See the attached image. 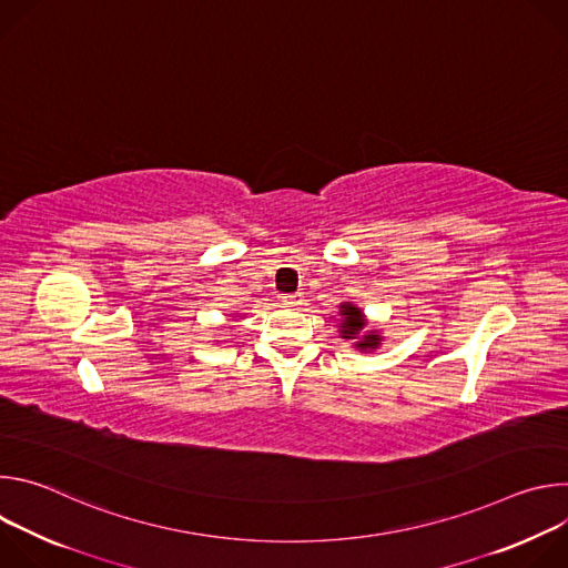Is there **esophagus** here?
Masks as SVG:
<instances>
[{
  "instance_id": "34e87169",
  "label": "esophagus",
  "mask_w": 568,
  "mask_h": 568,
  "mask_svg": "<svg viewBox=\"0 0 568 568\" xmlns=\"http://www.w3.org/2000/svg\"><path fill=\"white\" fill-rule=\"evenodd\" d=\"M303 294L301 292H296V294H285L283 296V305H287V307H298V305H303Z\"/></svg>"
}]
</instances>
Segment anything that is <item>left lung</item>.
Listing matches in <instances>:
<instances>
[{"instance_id": "obj_1", "label": "left lung", "mask_w": 568, "mask_h": 568, "mask_svg": "<svg viewBox=\"0 0 568 568\" xmlns=\"http://www.w3.org/2000/svg\"><path fill=\"white\" fill-rule=\"evenodd\" d=\"M339 316H342V326H339L342 339H353L357 351H375L379 346L382 342L379 333L366 331L368 321L359 307H355L353 303H342Z\"/></svg>"}]
</instances>
